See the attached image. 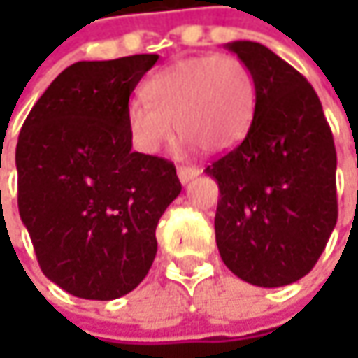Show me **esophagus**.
<instances>
[{"label":"esophagus","instance_id":"obj_1","mask_svg":"<svg viewBox=\"0 0 358 358\" xmlns=\"http://www.w3.org/2000/svg\"><path fill=\"white\" fill-rule=\"evenodd\" d=\"M199 169L197 167H191V165H181V167H177V175H179V181L185 185V183H189L193 177H197L199 175Z\"/></svg>","mask_w":358,"mask_h":358}]
</instances>
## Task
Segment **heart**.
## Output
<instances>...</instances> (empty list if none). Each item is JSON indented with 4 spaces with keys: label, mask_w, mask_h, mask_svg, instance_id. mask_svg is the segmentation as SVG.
<instances>
[{
    "label": "heart",
    "mask_w": 358,
    "mask_h": 358,
    "mask_svg": "<svg viewBox=\"0 0 358 358\" xmlns=\"http://www.w3.org/2000/svg\"><path fill=\"white\" fill-rule=\"evenodd\" d=\"M143 99L125 109L131 143L157 153L171 139V121L187 145L227 151L245 137L255 113L253 69L237 55H199L171 63L147 77Z\"/></svg>",
    "instance_id": "1"
}]
</instances>
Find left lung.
<instances>
[{"instance_id": "left-lung-1", "label": "left lung", "mask_w": 358, "mask_h": 358, "mask_svg": "<svg viewBox=\"0 0 358 358\" xmlns=\"http://www.w3.org/2000/svg\"><path fill=\"white\" fill-rule=\"evenodd\" d=\"M227 48L253 69L245 139L205 169L219 185L215 239L223 263L257 287L305 277L337 225V151L309 81L255 41Z\"/></svg>"}]
</instances>
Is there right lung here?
<instances>
[{
  "mask_svg": "<svg viewBox=\"0 0 358 358\" xmlns=\"http://www.w3.org/2000/svg\"><path fill=\"white\" fill-rule=\"evenodd\" d=\"M159 55L77 62L21 127L17 207L49 281L91 301L127 295L153 265L161 215L181 193L171 161L131 151L125 109Z\"/></svg>",
  "mask_w": 358,
  "mask_h": 358,
  "instance_id": "right-lung-1",
  "label": "right lung"
}]
</instances>
